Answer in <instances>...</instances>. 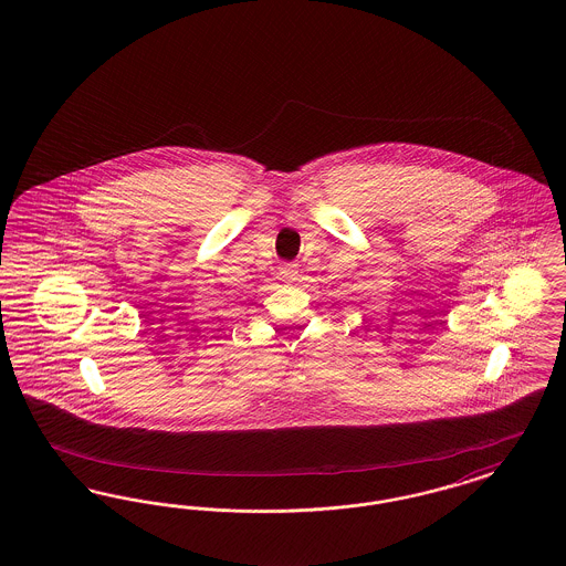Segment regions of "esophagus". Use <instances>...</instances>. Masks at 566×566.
Here are the masks:
<instances>
[{
    "instance_id": "esophagus-1",
    "label": "esophagus",
    "mask_w": 566,
    "mask_h": 566,
    "mask_svg": "<svg viewBox=\"0 0 566 566\" xmlns=\"http://www.w3.org/2000/svg\"><path fill=\"white\" fill-rule=\"evenodd\" d=\"M297 264H293V262H284V264H280V277L284 280V282H295L297 280Z\"/></svg>"
}]
</instances>
